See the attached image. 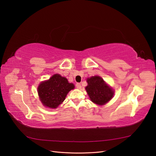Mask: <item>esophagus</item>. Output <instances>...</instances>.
Wrapping results in <instances>:
<instances>
[{
  "mask_svg": "<svg viewBox=\"0 0 156 156\" xmlns=\"http://www.w3.org/2000/svg\"><path fill=\"white\" fill-rule=\"evenodd\" d=\"M76 87H77V88H78V89H81V83H77L76 84Z\"/></svg>",
  "mask_w": 156,
  "mask_h": 156,
  "instance_id": "1",
  "label": "esophagus"
}]
</instances>
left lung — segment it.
<instances>
[{
    "label": "left lung",
    "mask_w": 156,
    "mask_h": 156,
    "mask_svg": "<svg viewBox=\"0 0 156 156\" xmlns=\"http://www.w3.org/2000/svg\"><path fill=\"white\" fill-rule=\"evenodd\" d=\"M88 86L85 89L92 102L98 105H104L114 95V91L109 88L103 79L99 76L87 79Z\"/></svg>",
    "instance_id": "8db88e82"
}]
</instances>
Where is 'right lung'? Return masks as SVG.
Wrapping results in <instances>:
<instances>
[{
    "label": "right lung",
    "mask_w": 156,
    "mask_h": 156,
    "mask_svg": "<svg viewBox=\"0 0 156 156\" xmlns=\"http://www.w3.org/2000/svg\"><path fill=\"white\" fill-rule=\"evenodd\" d=\"M74 88L73 84L69 83L66 78L55 74L48 81L40 84L37 92L44 106L55 108L64 101L68 93Z\"/></svg>",
    "instance_id": "1"
}]
</instances>
